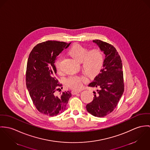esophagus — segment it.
Segmentation results:
<instances>
[{
	"instance_id": "obj_1",
	"label": "esophagus",
	"mask_w": 150,
	"mask_h": 150,
	"mask_svg": "<svg viewBox=\"0 0 150 150\" xmlns=\"http://www.w3.org/2000/svg\"><path fill=\"white\" fill-rule=\"evenodd\" d=\"M81 92V91H76V90H72L71 91V93H72V95H75V94H76L78 93H79Z\"/></svg>"
}]
</instances>
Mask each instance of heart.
Listing matches in <instances>:
<instances>
[{
    "label": "heart",
    "instance_id": "1",
    "mask_svg": "<svg viewBox=\"0 0 150 150\" xmlns=\"http://www.w3.org/2000/svg\"><path fill=\"white\" fill-rule=\"evenodd\" d=\"M69 54L78 62H81L84 71L90 76H94L100 73L102 68L104 57L102 52L98 48H94L88 51V49L82 45L76 44L69 50ZM63 58L59 57L56 62V67L60 70ZM87 79L83 75H72L68 78L66 84L68 87L76 90L82 88L83 84Z\"/></svg>",
    "mask_w": 150,
    "mask_h": 150
}]
</instances>
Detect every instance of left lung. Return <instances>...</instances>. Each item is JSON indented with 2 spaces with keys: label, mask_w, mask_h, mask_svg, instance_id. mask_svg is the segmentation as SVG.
<instances>
[{
  "label": "left lung",
  "mask_w": 150,
  "mask_h": 150,
  "mask_svg": "<svg viewBox=\"0 0 150 150\" xmlns=\"http://www.w3.org/2000/svg\"><path fill=\"white\" fill-rule=\"evenodd\" d=\"M105 54L103 68L89 87H97L93 100L86 106L93 116L103 117L116 108L124 90L122 64L116 49L111 44L100 40H93Z\"/></svg>",
  "instance_id": "left-lung-1"
}]
</instances>
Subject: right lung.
<instances>
[{"label":"right lung","instance_id":"1","mask_svg":"<svg viewBox=\"0 0 150 150\" xmlns=\"http://www.w3.org/2000/svg\"><path fill=\"white\" fill-rule=\"evenodd\" d=\"M70 44L52 40L38 44L28 60L26 84L29 95L38 112L49 116L63 113L71 97L69 91L57 95L62 84L56 78L54 65L56 57Z\"/></svg>","mask_w":150,"mask_h":150}]
</instances>
